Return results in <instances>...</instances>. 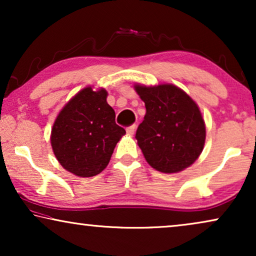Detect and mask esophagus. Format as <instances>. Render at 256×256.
<instances>
[{
    "label": "esophagus",
    "mask_w": 256,
    "mask_h": 256,
    "mask_svg": "<svg viewBox=\"0 0 256 256\" xmlns=\"http://www.w3.org/2000/svg\"><path fill=\"white\" fill-rule=\"evenodd\" d=\"M135 129H136V126L132 124V126H130V127H128L127 129H126V130H127V134H128V135L132 136V135H134Z\"/></svg>",
    "instance_id": "esophagus-1"
}]
</instances>
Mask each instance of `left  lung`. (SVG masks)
<instances>
[{"label": "left lung", "instance_id": "1", "mask_svg": "<svg viewBox=\"0 0 256 256\" xmlns=\"http://www.w3.org/2000/svg\"><path fill=\"white\" fill-rule=\"evenodd\" d=\"M134 88L146 110L135 138L149 166L164 174L180 172L192 166L206 138L198 104L172 84H135Z\"/></svg>", "mask_w": 256, "mask_h": 256}]
</instances>
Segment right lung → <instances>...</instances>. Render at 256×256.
I'll list each match as a JSON object with an SVG mask.
<instances>
[{
  "label": "right lung",
  "instance_id": "obj_1",
  "mask_svg": "<svg viewBox=\"0 0 256 256\" xmlns=\"http://www.w3.org/2000/svg\"><path fill=\"white\" fill-rule=\"evenodd\" d=\"M107 90L87 86L62 107L51 130V146L60 166L78 177H93L110 163L126 130L115 124Z\"/></svg>",
  "mask_w": 256,
  "mask_h": 256
}]
</instances>
